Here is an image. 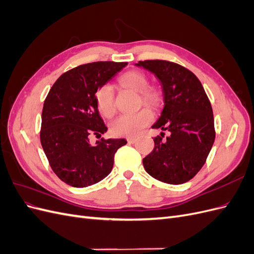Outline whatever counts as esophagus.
<instances>
[{
    "label": "esophagus",
    "instance_id": "1",
    "mask_svg": "<svg viewBox=\"0 0 254 254\" xmlns=\"http://www.w3.org/2000/svg\"><path fill=\"white\" fill-rule=\"evenodd\" d=\"M127 142H128L129 144H134V143L136 142V139H135V137H128Z\"/></svg>",
    "mask_w": 254,
    "mask_h": 254
}]
</instances>
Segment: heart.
<instances>
[{
  "label": "heart",
  "instance_id": "heart-1",
  "mask_svg": "<svg viewBox=\"0 0 254 254\" xmlns=\"http://www.w3.org/2000/svg\"><path fill=\"white\" fill-rule=\"evenodd\" d=\"M123 87L131 89L140 93L142 103L150 108H157L161 104V92L152 87H148V77L142 71L132 70L123 74L120 77ZM97 108L104 117L110 118L115 112L114 92L110 84L101 86L95 93ZM152 121L150 111L143 109L131 114H122L115 119L110 126L111 133L117 136H135L141 130L149 125Z\"/></svg>",
  "mask_w": 254,
  "mask_h": 254
}]
</instances>
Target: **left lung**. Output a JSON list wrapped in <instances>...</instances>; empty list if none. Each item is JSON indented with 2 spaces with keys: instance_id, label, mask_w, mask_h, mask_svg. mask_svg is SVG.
Returning <instances> with one entry per match:
<instances>
[{
  "instance_id": "8db88e82",
  "label": "left lung",
  "mask_w": 254,
  "mask_h": 254,
  "mask_svg": "<svg viewBox=\"0 0 254 254\" xmlns=\"http://www.w3.org/2000/svg\"><path fill=\"white\" fill-rule=\"evenodd\" d=\"M136 65L155 74L162 84L164 108L152 128L170 131L153 137L155 148L143 159L145 171L168 184H182L201 170L215 141L213 110L197 76L167 60Z\"/></svg>"
}]
</instances>
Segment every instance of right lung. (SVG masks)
Here are the masks:
<instances>
[{
	"label": "right lung",
	"instance_id": "obj_1",
	"mask_svg": "<svg viewBox=\"0 0 254 254\" xmlns=\"http://www.w3.org/2000/svg\"><path fill=\"white\" fill-rule=\"evenodd\" d=\"M127 63L96 61L64 73L53 84L42 109L40 141L53 172L74 188H87L110 174L114 155L127 142L105 140L91 145L107 127L95 102L97 89Z\"/></svg>",
	"mask_w": 254,
	"mask_h": 254
}]
</instances>
